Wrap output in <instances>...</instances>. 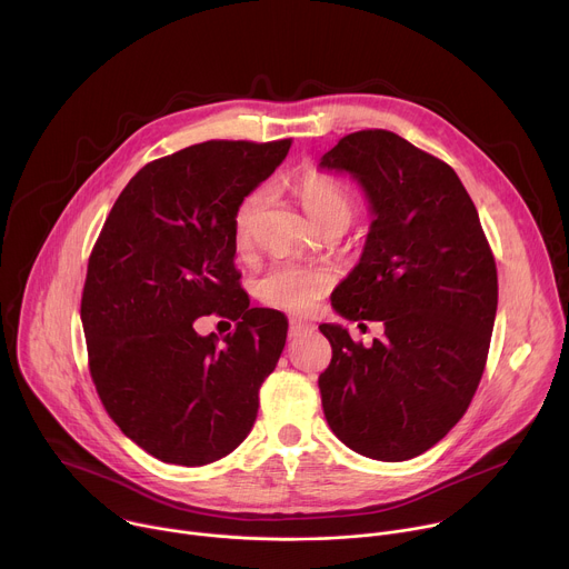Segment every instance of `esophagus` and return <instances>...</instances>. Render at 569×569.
<instances>
[{"label":"esophagus","instance_id":"obj_1","mask_svg":"<svg viewBox=\"0 0 569 569\" xmlns=\"http://www.w3.org/2000/svg\"><path fill=\"white\" fill-rule=\"evenodd\" d=\"M308 331H312V323L310 321H303V319H290V329H288V336L290 338H297V336H301V333H308Z\"/></svg>","mask_w":569,"mask_h":569}]
</instances>
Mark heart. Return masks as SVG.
I'll list each match as a JSON object with an SVG mask.
<instances>
[{
	"label": "heart",
	"instance_id": "b5f03b06",
	"mask_svg": "<svg viewBox=\"0 0 569 569\" xmlns=\"http://www.w3.org/2000/svg\"><path fill=\"white\" fill-rule=\"evenodd\" d=\"M295 196L306 211V216L319 227L327 222H345L349 224L353 216V200L347 189L329 176L308 171L297 178ZM266 204V191L257 189L240 200L233 213V240L238 250H246L250 242V229ZM333 286V272L310 261L281 259L274 261L257 281L259 297L272 308L286 312H308L319 297L329 292Z\"/></svg>",
	"mask_w": 569,
	"mask_h": 569
}]
</instances>
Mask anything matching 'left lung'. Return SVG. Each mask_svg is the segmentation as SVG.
Wrapping results in <instances>:
<instances>
[{
    "instance_id": "8db88e82",
    "label": "left lung",
    "mask_w": 569,
    "mask_h": 569,
    "mask_svg": "<svg viewBox=\"0 0 569 569\" xmlns=\"http://www.w3.org/2000/svg\"><path fill=\"white\" fill-rule=\"evenodd\" d=\"M319 171L362 189L371 224L358 266L333 290L349 321H382L356 345L321 323L333 358L319 376L333 435L362 457L405 461L463 417L483 373L498 310V270L477 209L441 159L387 130L347 134Z\"/></svg>"
}]
</instances>
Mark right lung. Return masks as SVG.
<instances>
[{"instance_id":"1","label":"right lung","mask_w":569,"mask_h":569,"mask_svg":"<svg viewBox=\"0 0 569 569\" xmlns=\"http://www.w3.org/2000/svg\"><path fill=\"white\" fill-rule=\"evenodd\" d=\"M290 150L204 141L146 164L117 198L90 257L80 319L90 371L121 432L159 461L204 466L236 450L288 319L250 308L233 268V213ZM237 321L218 346L192 321Z\"/></svg>"}]
</instances>
